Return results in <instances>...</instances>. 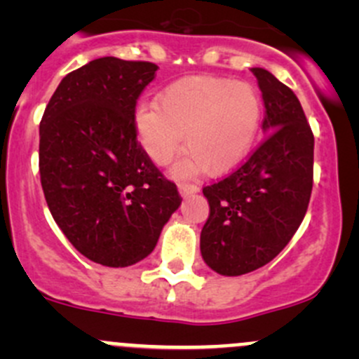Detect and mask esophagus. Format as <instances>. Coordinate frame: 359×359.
<instances>
[{
	"mask_svg": "<svg viewBox=\"0 0 359 359\" xmlns=\"http://www.w3.org/2000/svg\"><path fill=\"white\" fill-rule=\"evenodd\" d=\"M179 192L182 196H189V194L199 192V185L196 184H187V182H179Z\"/></svg>",
	"mask_w": 359,
	"mask_h": 359,
	"instance_id": "obj_1",
	"label": "esophagus"
}]
</instances>
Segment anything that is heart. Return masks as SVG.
Returning a JSON list of instances; mask_svg holds the SVG:
<instances>
[{
    "instance_id": "1",
    "label": "heart",
    "mask_w": 359,
    "mask_h": 359,
    "mask_svg": "<svg viewBox=\"0 0 359 359\" xmlns=\"http://www.w3.org/2000/svg\"><path fill=\"white\" fill-rule=\"evenodd\" d=\"M263 102L246 82L216 76H191L172 82L137 109V133L147 155L165 165L182 148L189 154L177 163V175H224L248 156L258 137Z\"/></svg>"
}]
</instances>
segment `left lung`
<instances>
[{"label": "left lung", "instance_id": "8db88e82", "mask_svg": "<svg viewBox=\"0 0 359 359\" xmlns=\"http://www.w3.org/2000/svg\"><path fill=\"white\" fill-rule=\"evenodd\" d=\"M266 137L241 167L203 189L209 217L204 262L226 277L250 273L287 246L307 212L314 182V135L294 90L255 67Z\"/></svg>", "mask_w": 359, "mask_h": 359}]
</instances>
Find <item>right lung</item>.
<instances>
[{
    "mask_svg": "<svg viewBox=\"0 0 359 359\" xmlns=\"http://www.w3.org/2000/svg\"><path fill=\"white\" fill-rule=\"evenodd\" d=\"M151 62L101 57L60 81L40 121V182L57 226L90 262L130 266L155 248L182 197L137 140Z\"/></svg>",
    "mask_w": 359,
    "mask_h": 359,
    "instance_id": "right-lung-1",
    "label": "right lung"
}]
</instances>
